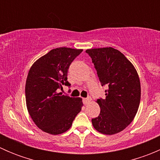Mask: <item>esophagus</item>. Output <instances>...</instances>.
<instances>
[{
  "instance_id": "34e87169",
  "label": "esophagus",
  "mask_w": 160,
  "mask_h": 160,
  "mask_svg": "<svg viewBox=\"0 0 160 160\" xmlns=\"http://www.w3.org/2000/svg\"><path fill=\"white\" fill-rule=\"evenodd\" d=\"M91 101V98H83V104H85V105H88V104Z\"/></svg>"
}]
</instances>
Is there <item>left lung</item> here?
Instances as JSON below:
<instances>
[{"label":"left lung","mask_w":160,"mask_h":160,"mask_svg":"<svg viewBox=\"0 0 160 160\" xmlns=\"http://www.w3.org/2000/svg\"><path fill=\"white\" fill-rule=\"evenodd\" d=\"M101 85H106V98L96 101L101 112L92 125L104 135H114L125 129L136 115L141 99V85L133 64L112 47L89 49Z\"/></svg>","instance_id":"1"}]
</instances>
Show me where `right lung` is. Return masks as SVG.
<instances>
[{
    "label": "right lung",
    "instance_id": "obj_1",
    "mask_svg": "<svg viewBox=\"0 0 160 160\" xmlns=\"http://www.w3.org/2000/svg\"><path fill=\"white\" fill-rule=\"evenodd\" d=\"M83 49L56 48L37 59L28 71L25 83V101L28 114L38 128L51 135L70 128L81 111L80 98L62 95L58 89L70 86L67 72L73 59Z\"/></svg>",
    "mask_w": 160,
    "mask_h": 160
}]
</instances>
